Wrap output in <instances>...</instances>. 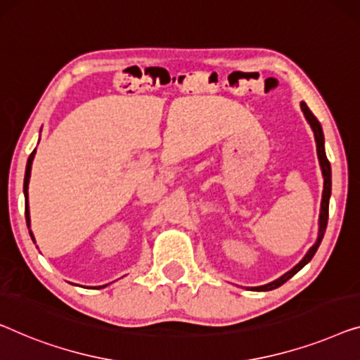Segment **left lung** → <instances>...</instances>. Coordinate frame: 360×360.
I'll return each mask as SVG.
<instances>
[{
  "instance_id": "1",
  "label": "left lung",
  "mask_w": 360,
  "mask_h": 360,
  "mask_svg": "<svg viewBox=\"0 0 360 360\" xmlns=\"http://www.w3.org/2000/svg\"><path fill=\"white\" fill-rule=\"evenodd\" d=\"M300 108H302V112H304L307 122H309V124H310L311 131H314V134H315L316 154H319L321 175H323V195H321V206H320V217H319V236H316V242L311 245V247L309 248V252L305 253V257L302 258L292 269H289L288 273L283 274L276 281H273V283L258 285V288H253V290H273L276 288H279V285H283L285 281H289L295 273H299V271L304 268L311 258H314V255L316 253V250H319L320 243L323 240V236H325V231H326L328 207H330V196H331V165H330V162H328V158L325 153V136H323V129H321L320 122L316 120L314 113L310 112V108L307 107L305 102H300Z\"/></svg>"
}]
</instances>
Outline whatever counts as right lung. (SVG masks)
I'll list each match as a JSON object with an SVG mask.
<instances>
[{
	"instance_id": "right-lung-1",
	"label": "right lung",
	"mask_w": 360,
	"mask_h": 360,
	"mask_svg": "<svg viewBox=\"0 0 360 360\" xmlns=\"http://www.w3.org/2000/svg\"><path fill=\"white\" fill-rule=\"evenodd\" d=\"M35 150L37 149H34L32 150V154L29 155V159H27V165H25V176H24V196H25V221H27V227H29V233H30V237H32V240H34V233H32V231H30V211H29V193H27V190H29V180H30V170H32V160H34V158H35ZM108 284H105V285H98V289H102V288H107Z\"/></svg>"
}]
</instances>
